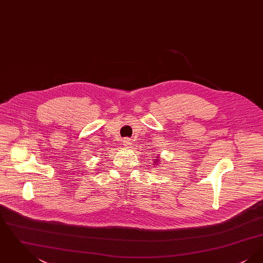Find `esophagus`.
Wrapping results in <instances>:
<instances>
[{"mask_svg": "<svg viewBox=\"0 0 263 263\" xmlns=\"http://www.w3.org/2000/svg\"><path fill=\"white\" fill-rule=\"evenodd\" d=\"M123 145H124V146H130V145H131V140H130V138L126 137L123 139Z\"/></svg>", "mask_w": 263, "mask_h": 263, "instance_id": "esophagus-1", "label": "esophagus"}]
</instances>
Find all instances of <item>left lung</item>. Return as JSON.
<instances>
[{"instance_id":"1","label":"left lung","mask_w":263,"mask_h":263,"mask_svg":"<svg viewBox=\"0 0 263 263\" xmlns=\"http://www.w3.org/2000/svg\"><path fill=\"white\" fill-rule=\"evenodd\" d=\"M156 161H158V160H156Z\"/></svg>"}]
</instances>
